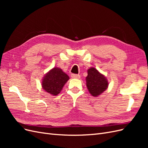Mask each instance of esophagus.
Masks as SVG:
<instances>
[{"label":"esophagus","mask_w":148,"mask_h":148,"mask_svg":"<svg viewBox=\"0 0 148 148\" xmlns=\"http://www.w3.org/2000/svg\"><path fill=\"white\" fill-rule=\"evenodd\" d=\"M71 78H79L80 75H77V74H71Z\"/></svg>","instance_id":"obj_1"}]
</instances>
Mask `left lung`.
I'll use <instances>...</instances> for the list:
<instances>
[{"mask_svg":"<svg viewBox=\"0 0 148 148\" xmlns=\"http://www.w3.org/2000/svg\"><path fill=\"white\" fill-rule=\"evenodd\" d=\"M86 79L87 88L93 96L100 95L108 86V82L104 75L92 67L88 70V76Z\"/></svg>","mask_w":148,"mask_h":148,"instance_id":"1","label":"left lung"}]
</instances>
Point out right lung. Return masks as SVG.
Masks as SVG:
<instances>
[{"label":"right lung","mask_w":148,"mask_h":148,"mask_svg":"<svg viewBox=\"0 0 148 148\" xmlns=\"http://www.w3.org/2000/svg\"><path fill=\"white\" fill-rule=\"evenodd\" d=\"M69 79V76L60 69L53 68L43 78L42 86L46 92L56 96L61 91Z\"/></svg>","instance_id":"add662e5"}]
</instances>
